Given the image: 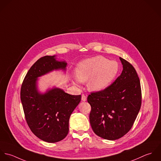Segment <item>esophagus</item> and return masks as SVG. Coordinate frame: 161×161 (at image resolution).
<instances>
[{
	"label": "esophagus",
	"mask_w": 161,
	"mask_h": 161,
	"mask_svg": "<svg viewBox=\"0 0 161 161\" xmlns=\"http://www.w3.org/2000/svg\"><path fill=\"white\" fill-rule=\"evenodd\" d=\"M81 100L83 101H86V97L84 94H82V95H81Z\"/></svg>",
	"instance_id": "1"
}]
</instances>
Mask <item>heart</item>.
<instances>
[{
	"mask_svg": "<svg viewBox=\"0 0 161 161\" xmlns=\"http://www.w3.org/2000/svg\"><path fill=\"white\" fill-rule=\"evenodd\" d=\"M120 66L115 60H110L102 56L85 60L78 64L76 69L77 78L75 83H88V88L93 92L101 91L107 88L116 78Z\"/></svg>",
	"mask_w": 161,
	"mask_h": 161,
	"instance_id": "heart-1",
	"label": "heart"
}]
</instances>
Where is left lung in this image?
Masks as SVG:
<instances>
[{
	"mask_svg": "<svg viewBox=\"0 0 161 161\" xmlns=\"http://www.w3.org/2000/svg\"><path fill=\"white\" fill-rule=\"evenodd\" d=\"M123 69L103 90L92 93L90 122L97 136L108 140L122 137L131 129L141 106L139 78L133 66L119 57Z\"/></svg>",
	"mask_w": 161,
	"mask_h": 161,
	"instance_id": "obj_1",
	"label": "left lung"
}]
</instances>
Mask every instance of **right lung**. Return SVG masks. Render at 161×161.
<instances>
[{"label":"right lung","instance_id":"right-lung-1","mask_svg":"<svg viewBox=\"0 0 161 161\" xmlns=\"http://www.w3.org/2000/svg\"><path fill=\"white\" fill-rule=\"evenodd\" d=\"M66 65L65 61L57 60L55 55L43 57L31 66L21 87L20 99L27 125L37 137L47 142H58L67 136L69 117L81 97L58 88L40 93L37 80L53 70H66Z\"/></svg>","mask_w":161,"mask_h":161}]
</instances>
